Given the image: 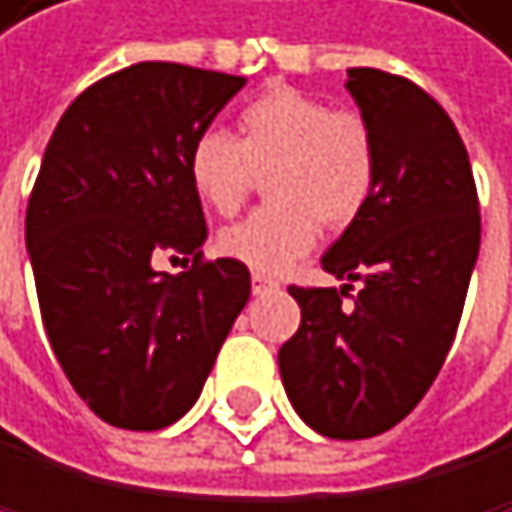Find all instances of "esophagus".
<instances>
[{"mask_svg": "<svg viewBox=\"0 0 512 512\" xmlns=\"http://www.w3.org/2000/svg\"><path fill=\"white\" fill-rule=\"evenodd\" d=\"M251 283H254V293H270V290H280V283L274 280V277H267V274H254L251 277Z\"/></svg>", "mask_w": 512, "mask_h": 512, "instance_id": "1", "label": "esophagus"}]
</instances>
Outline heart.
Segmentation results:
<instances>
[{
	"label": "heart",
	"instance_id": "heart-1",
	"mask_svg": "<svg viewBox=\"0 0 512 512\" xmlns=\"http://www.w3.org/2000/svg\"><path fill=\"white\" fill-rule=\"evenodd\" d=\"M270 203L222 229L216 248L258 274H280L318 238V222L350 226L373 197L379 155L357 111L290 85L267 88L238 114L235 136L206 130L187 152V178L203 206L232 216L267 175Z\"/></svg>",
	"mask_w": 512,
	"mask_h": 512
}]
</instances>
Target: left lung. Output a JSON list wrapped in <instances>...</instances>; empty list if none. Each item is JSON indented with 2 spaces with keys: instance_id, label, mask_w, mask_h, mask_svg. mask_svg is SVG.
<instances>
[{
  "instance_id": "left-lung-1",
  "label": "left lung",
  "mask_w": 512,
  "mask_h": 512,
  "mask_svg": "<svg viewBox=\"0 0 512 512\" xmlns=\"http://www.w3.org/2000/svg\"><path fill=\"white\" fill-rule=\"evenodd\" d=\"M347 92L376 139V187L321 258L341 290L290 286L302 321L277 360L312 430L366 440L405 420L443 369L478 261L481 213L462 136L424 88L360 66L347 69Z\"/></svg>"
}]
</instances>
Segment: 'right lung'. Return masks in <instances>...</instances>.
Listing matches in <instances>:
<instances>
[{
  "label": "right lung",
  "instance_id": "1",
  "mask_svg": "<svg viewBox=\"0 0 512 512\" xmlns=\"http://www.w3.org/2000/svg\"><path fill=\"white\" fill-rule=\"evenodd\" d=\"M245 85L181 63H136L88 85L47 143L24 216L40 318L104 424L162 430L194 408L251 296L242 261H203L206 219L187 152ZM162 253L195 264L154 270Z\"/></svg>",
  "mask_w": 512,
  "mask_h": 512
}]
</instances>
